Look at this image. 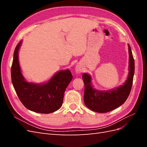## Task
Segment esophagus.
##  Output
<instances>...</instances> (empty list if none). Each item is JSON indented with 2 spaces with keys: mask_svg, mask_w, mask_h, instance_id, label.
Masks as SVG:
<instances>
[{
  "mask_svg": "<svg viewBox=\"0 0 147 147\" xmlns=\"http://www.w3.org/2000/svg\"><path fill=\"white\" fill-rule=\"evenodd\" d=\"M75 71H76V72L78 74H80L82 72V69H81V67H80L79 65H77L76 66V69H75Z\"/></svg>",
  "mask_w": 147,
  "mask_h": 147,
  "instance_id": "esophagus-1",
  "label": "esophagus"
}]
</instances>
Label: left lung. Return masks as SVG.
Segmentation results:
<instances>
[{"label": "left lung", "instance_id": "obj_1", "mask_svg": "<svg viewBox=\"0 0 147 147\" xmlns=\"http://www.w3.org/2000/svg\"><path fill=\"white\" fill-rule=\"evenodd\" d=\"M129 50V75L123 85L108 91H99L92 87L91 77L86 73L83 74L84 84V102L88 109L98 113L110 112L121 105L130 94L134 75V59L130 45Z\"/></svg>", "mask_w": 147, "mask_h": 147}]
</instances>
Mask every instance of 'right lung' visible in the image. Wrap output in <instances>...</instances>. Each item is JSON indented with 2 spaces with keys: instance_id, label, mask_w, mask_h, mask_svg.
<instances>
[{
  "instance_id": "add662e5",
  "label": "right lung",
  "mask_w": 147,
  "mask_h": 147,
  "mask_svg": "<svg viewBox=\"0 0 147 147\" xmlns=\"http://www.w3.org/2000/svg\"><path fill=\"white\" fill-rule=\"evenodd\" d=\"M20 41L15 48L11 68V82L18 97L26 108L40 113H50L61 108L65 89L72 80L69 69L56 73L48 82L36 84L26 81L18 61Z\"/></svg>"
}]
</instances>
